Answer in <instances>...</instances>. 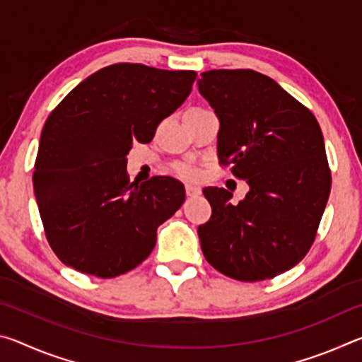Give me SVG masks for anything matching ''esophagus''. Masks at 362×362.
<instances>
[{
    "mask_svg": "<svg viewBox=\"0 0 362 362\" xmlns=\"http://www.w3.org/2000/svg\"><path fill=\"white\" fill-rule=\"evenodd\" d=\"M185 193L189 198H193V196H199L201 194V189L198 187H193V185H187L185 187Z\"/></svg>",
    "mask_w": 362,
    "mask_h": 362,
    "instance_id": "1",
    "label": "esophagus"
}]
</instances>
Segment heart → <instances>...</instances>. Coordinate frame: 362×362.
Instances as JSON below:
<instances>
[{"label": "heart", "mask_w": 362, "mask_h": 362, "mask_svg": "<svg viewBox=\"0 0 362 362\" xmlns=\"http://www.w3.org/2000/svg\"><path fill=\"white\" fill-rule=\"evenodd\" d=\"M174 173L185 180H196L199 177V169L187 163H177L173 166Z\"/></svg>", "instance_id": "obj_1"}]
</instances>
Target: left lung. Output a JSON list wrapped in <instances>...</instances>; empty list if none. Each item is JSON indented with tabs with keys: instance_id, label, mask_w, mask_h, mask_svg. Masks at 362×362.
I'll list each match as a JSON object with an SVG mask.
<instances>
[{
	"instance_id": "obj_1",
	"label": "left lung",
	"mask_w": 362,
	"mask_h": 362,
	"mask_svg": "<svg viewBox=\"0 0 362 362\" xmlns=\"http://www.w3.org/2000/svg\"><path fill=\"white\" fill-rule=\"evenodd\" d=\"M199 94L218 116V163L249 183L236 206L223 188L203 189L212 207L198 226L206 260L238 281L272 279L303 259L330 193L315 115L254 70L201 73Z\"/></svg>"
}]
</instances>
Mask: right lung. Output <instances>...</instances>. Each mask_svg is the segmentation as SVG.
I'll list each match as a JSON object with an SVG mask.
<instances>
[{
    "mask_svg": "<svg viewBox=\"0 0 362 362\" xmlns=\"http://www.w3.org/2000/svg\"><path fill=\"white\" fill-rule=\"evenodd\" d=\"M196 71L115 64L79 83L47 116L33 188L47 243L84 274L116 278L140 265L156 230L179 211L185 188L173 177L129 182L127 153L192 93Z\"/></svg>",
    "mask_w": 362,
    "mask_h": 362,
    "instance_id": "add662e5",
    "label": "right lung"
}]
</instances>
